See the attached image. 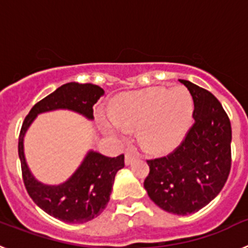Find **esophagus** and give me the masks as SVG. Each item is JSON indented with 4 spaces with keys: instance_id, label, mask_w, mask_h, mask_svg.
Returning a JSON list of instances; mask_svg holds the SVG:
<instances>
[{
    "instance_id": "34e87169",
    "label": "esophagus",
    "mask_w": 248,
    "mask_h": 248,
    "mask_svg": "<svg viewBox=\"0 0 248 248\" xmlns=\"http://www.w3.org/2000/svg\"><path fill=\"white\" fill-rule=\"evenodd\" d=\"M137 159V155H135V153H133V151H126L125 153V165H130L134 160Z\"/></svg>"
}]
</instances>
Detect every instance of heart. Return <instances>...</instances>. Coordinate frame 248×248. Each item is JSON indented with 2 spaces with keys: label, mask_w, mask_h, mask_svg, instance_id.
<instances>
[{
  "label": "heart",
  "mask_w": 248,
  "mask_h": 248,
  "mask_svg": "<svg viewBox=\"0 0 248 248\" xmlns=\"http://www.w3.org/2000/svg\"><path fill=\"white\" fill-rule=\"evenodd\" d=\"M194 102L183 87L166 91L154 87L118 95L110 104V114H98L107 134L118 137L125 126H138V139L145 150L164 154L180 143L189 129Z\"/></svg>",
  "instance_id": "obj_1"
}]
</instances>
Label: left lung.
<instances>
[{
	"instance_id": "left-lung-1",
	"label": "left lung",
	"mask_w": 248,
	"mask_h": 248,
	"mask_svg": "<svg viewBox=\"0 0 248 248\" xmlns=\"http://www.w3.org/2000/svg\"><path fill=\"white\" fill-rule=\"evenodd\" d=\"M194 100V124L171 154L148 160L144 181L149 198L175 215L198 212L214 200L231 169V123L221 103L209 91L179 79Z\"/></svg>"
}]
</instances>
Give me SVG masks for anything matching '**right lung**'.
<instances>
[{
  "label": "right lung",
  "mask_w": 248,
  "mask_h": 248,
  "mask_svg": "<svg viewBox=\"0 0 248 248\" xmlns=\"http://www.w3.org/2000/svg\"><path fill=\"white\" fill-rule=\"evenodd\" d=\"M104 94L95 84L71 82L63 84L31 109L22 124L18 155L26 190L37 206L48 215L68 223H84L97 217L110 200L114 179L124 168V155L108 157L89 150L72 176L59 185H47L31 172L25 156V135L38 114L67 109L93 120V105Z\"/></svg>",
  "instance_id": "obj_1"
}]
</instances>
